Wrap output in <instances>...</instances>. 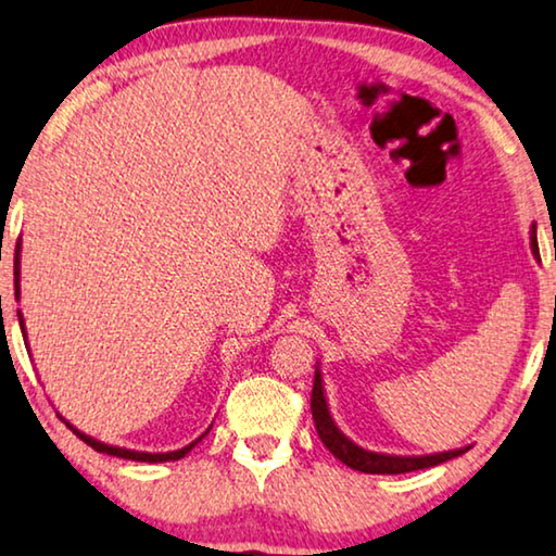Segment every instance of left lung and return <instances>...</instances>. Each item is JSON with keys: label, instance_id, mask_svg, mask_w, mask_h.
I'll return each mask as SVG.
<instances>
[{"label": "left lung", "instance_id": "left-lung-1", "mask_svg": "<svg viewBox=\"0 0 556 556\" xmlns=\"http://www.w3.org/2000/svg\"><path fill=\"white\" fill-rule=\"evenodd\" d=\"M529 240H532V253L536 255V225H532V230H529ZM311 412H313V421H316L318 437L326 444L328 452H331L338 462H343L345 466H351V469L364 471V473H406V471L429 469V466L444 464L448 458H456L464 452H469V446H462V448H452V452H439V454L396 456V454L368 452V448L353 444V441L345 437L333 421L331 408H328L320 366H316V378H313Z\"/></svg>", "mask_w": 556, "mask_h": 556}]
</instances>
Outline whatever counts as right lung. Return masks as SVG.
Listing matches in <instances>:
<instances>
[{"label": "right lung", "mask_w": 556, "mask_h": 556, "mask_svg": "<svg viewBox=\"0 0 556 556\" xmlns=\"http://www.w3.org/2000/svg\"><path fill=\"white\" fill-rule=\"evenodd\" d=\"M20 253H22V238H20V243H17V251H14V298H17L20 301ZM17 318H20V328H22V336H24V341H27V328H24V316H22V311H17ZM27 345V343H24ZM64 424L70 426L72 429V433H77L79 439L85 441L87 446H92L94 452H100V454H110V456H117V458H132V462H148V464H163V462H178V458H182L185 454L188 452H192V448H195V444L198 441H203L205 439V433L213 429V424L207 426L205 429V433H200V437L195 439V441H190L188 446H182V448H178V452H160V454H152V452H135V448H125V446H110V444H104V441H98L94 437H87L85 431H79L77 426H72L67 418H64L62 414H58Z\"/></svg>", "instance_id": "obj_1"}]
</instances>
